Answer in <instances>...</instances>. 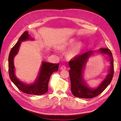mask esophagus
I'll use <instances>...</instances> for the list:
<instances>
[{"instance_id": "1", "label": "esophagus", "mask_w": 121, "mask_h": 121, "mask_svg": "<svg viewBox=\"0 0 121 121\" xmlns=\"http://www.w3.org/2000/svg\"><path fill=\"white\" fill-rule=\"evenodd\" d=\"M60 69H61V70H63V69H66V67H65V65H63L62 66H61V67L60 68Z\"/></svg>"}]
</instances>
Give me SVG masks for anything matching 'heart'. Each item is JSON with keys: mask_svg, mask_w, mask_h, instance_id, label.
<instances>
[{"mask_svg": "<svg viewBox=\"0 0 121 121\" xmlns=\"http://www.w3.org/2000/svg\"><path fill=\"white\" fill-rule=\"evenodd\" d=\"M77 43L76 40L75 39H71L69 40L68 42L67 43V44L65 45V46H63L62 47V49H64L66 46H73L75 45ZM80 52V45L78 44L77 45L76 47H75L74 48L72 49L70 52H69L68 53V56L70 57H74L76 56H77L78 54H79Z\"/></svg>", "mask_w": 121, "mask_h": 121, "instance_id": "obj_1", "label": "heart"}]
</instances>
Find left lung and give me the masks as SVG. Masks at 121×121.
Masks as SVG:
<instances>
[{
    "mask_svg": "<svg viewBox=\"0 0 121 121\" xmlns=\"http://www.w3.org/2000/svg\"><path fill=\"white\" fill-rule=\"evenodd\" d=\"M98 52L108 55L110 61L109 72L107 77L95 89L88 87L83 79V71L88 58L93 54V51H88L82 54L76 56L69 60L70 67L69 75L71 80V91L76 97L81 98H92L98 96L105 89L111 82L114 73L113 59L111 50L108 48H100Z\"/></svg>",
    "mask_w": 121,
    "mask_h": 121,
    "instance_id": "left-lung-1",
    "label": "left lung"
}]
</instances>
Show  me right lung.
I'll return each mask as SVG.
<instances>
[{
  "instance_id": "1",
  "label": "right lung",
  "mask_w": 121,
  "mask_h": 121,
  "mask_svg": "<svg viewBox=\"0 0 121 121\" xmlns=\"http://www.w3.org/2000/svg\"><path fill=\"white\" fill-rule=\"evenodd\" d=\"M32 39L28 34V32L25 31L21 36L18 41L11 49L9 56V72L10 80L17 88L22 92L31 95H41L48 91V85L51 75L54 72L58 71L59 64H52L43 61L39 74L36 81L31 85H27L20 81L15 76L13 58L17 53L21 41Z\"/></svg>"
}]
</instances>
